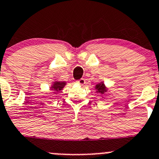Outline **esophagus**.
Wrapping results in <instances>:
<instances>
[{"label":"esophagus","mask_w":159,"mask_h":159,"mask_svg":"<svg viewBox=\"0 0 159 159\" xmlns=\"http://www.w3.org/2000/svg\"><path fill=\"white\" fill-rule=\"evenodd\" d=\"M77 83H78V84H81V85H83V84L85 83V80L84 79V78H81V79H79L78 81H77Z\"/></svg>","instance_id":"1"}]
</instances>
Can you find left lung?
Wrapping results in <instances>:
<instances>
[{
	"instance_id": "1",
	"label": "left lung",
	"mask_w": 159,
	"mask_h": 159,
	"mask_svg": "<svg viewBox=\"0 0 159 159\" xmlns=\"http://www.w3.org/2000/svg\"><path fill=\"white\" fill-rule=\"evenodd\" d=\"M95 89H96V92L98 93V94H101V95H102V94H104L105 92L108 91V89L106 88L105 84H104L103 81H102V82L96 84Z\"/></svg>"
}]
</instances>
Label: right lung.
Segmentation results:
<instances>
[{"label": "right lung", "mask_w": 159, "mask_h": 159, "mask_svg": "<svg viewBox=\"0 0 159 159\" xmlns=\"http://www.w3.org/2000/svg\"><path fill=\"white\" fill-rule=\"evenodd\" d=\"M67 83L65 81H55L52 83L51 86V91H53L54 93H57L59 92L60 91H61L62 89H64L65 85H66Z\"/></svg>", "instance_id": "right-lung-1"}]
</instances>
